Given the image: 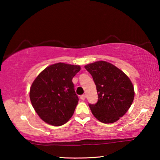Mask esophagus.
Instances as JSON below:
<instances>
[{"instance_id": "obj_1", "label": "esophagus", "mask_w": 160, "mask_h": 160, "mask_svg": "<svg viewBox=\"0 0 160 160\" xmlns=\"http://www.w3.org/2000/svg\"><path fill=\"white\" fill-rule=\"evenodd\" d=\"M85 97H86V96H85V94H82V95H81L80 97V98L82 99V100H85Z\"/></svg>"}]
</instances>
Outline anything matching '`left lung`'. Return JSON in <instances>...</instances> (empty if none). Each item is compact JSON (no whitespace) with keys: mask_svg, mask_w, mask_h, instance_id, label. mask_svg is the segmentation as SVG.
Returning <instances> with one entry per match:
<instances>
[{"mask_svg":"<svg viewBox=\"0 0 160 160\" xmlns=\"http://www.w3.org/2000/svg\"><path fill=\"white\" fill-rule=\"evenodd\" d=\"M97 87L98 101L89 104L97 120L112 123L128 112L134 99V88L129 78L113 64L104 61L86 65Z\"/></svg>","mask_w":160,"mask_h":160,"instance_id":"8db88e82","label":"left lung"}]
</instances>
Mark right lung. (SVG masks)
Instances as JSON below:
<instances>
[{
  "instance_id": "obj_1",
  "label": "right lung",
  "mask_w": 160,
  "mask_h": 160,
  "mask_svg": "<svg viewBox=\"0 0 160 160\" xmlns=\"http://www.w3.org/2000/svg\"><path fill=\"white\" fill-rule=\"evenodd\" d=\"M80 70L79 66L58 63L46 68L34 80L29 97L46 123L61 126L72 117L79 100L72 79Z\"/></svg>"
}]
</instances>
